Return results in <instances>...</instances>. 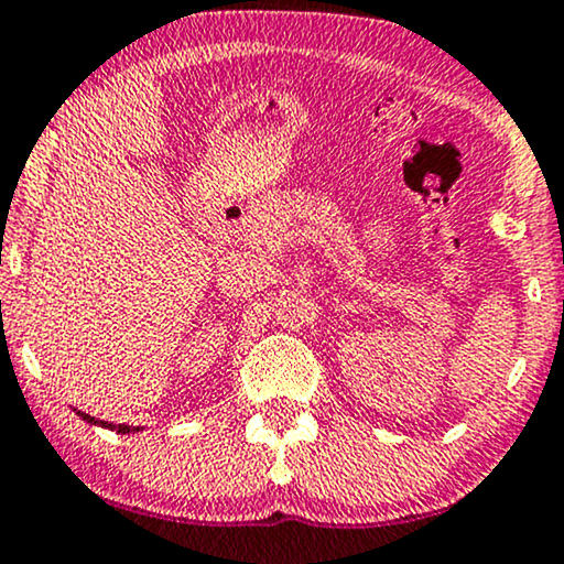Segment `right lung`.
<instances>
[{"label": "right lung", "instance_id": "1", "mask_svg": "<svg viewBox=\"0 0 564 564\" xmlns=\"http://www.w3.org/2000/svg\"><path fill=\"white\" fill-rule=\"evenodd\" d=\"M79 416L84 419V422H95V419H93V416H87V413H79ZM95 424H102V426H108V430H119L121 435H127V432H134L132 426H127V424H119V426H116V424H108V422H95Z\"/></svg>", "mask_w": 564, "mask_h": 564}]
</instances>
